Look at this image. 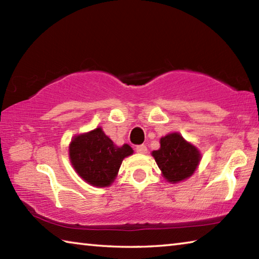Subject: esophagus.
I'll return each mask as SVG.
<instances>
[{"instance_id":"1","label":"esophagus","mask_w":259,"mask_h":259,"mask_svg":"<svg viewBox=\"0 0 259 259\" xmlns=\"http://www.w3.org/2000/svg\"><path fill=\"white\" fill-rule=\"evenodd\" d=\"M136 151L140 153V154H145V153H147V147L146 145H138L136 147Z\"/></svg>"}]
</instances>
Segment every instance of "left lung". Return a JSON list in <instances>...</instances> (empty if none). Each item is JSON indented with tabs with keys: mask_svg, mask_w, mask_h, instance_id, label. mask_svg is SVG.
Here are the masks:
<instances>
[{
	"mask_svg": "<svg viewBox=\"0 0 259 259\" xmlns=\"http://www.w3.org/2000/svg\"><path fill=\"white\" fill-rule=\"evenodd\" d=\"M160 144V150L153 152L152 155L163 176L171 183L192 176L201 159L199 151L177 133L162 137Z\"/></svg>",
	"mask_w": 259,
	"mask_h": 259,
	"instance_id": "1",
	"label": "left lung"
}]
</instances>
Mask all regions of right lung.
<instances>
[{
    "label": "right lung",
    "instance_id": "obj_1",
    "mask_svg": "<svg viewBox=\"0 0 259 259\" xmlns=\"http://www.w3.org/2000/svg\"><path fill=\"white\" fill-rule=\"evenodd\" d=\"M133 152L126 144L122 147L114 145L102 128L76 136L69 145V157L74 169L87 183L98 187L111 185L122 161Z\"/></svg>",
    "mask_w": 259,
    "mask_h": 259
}]
</instances>
